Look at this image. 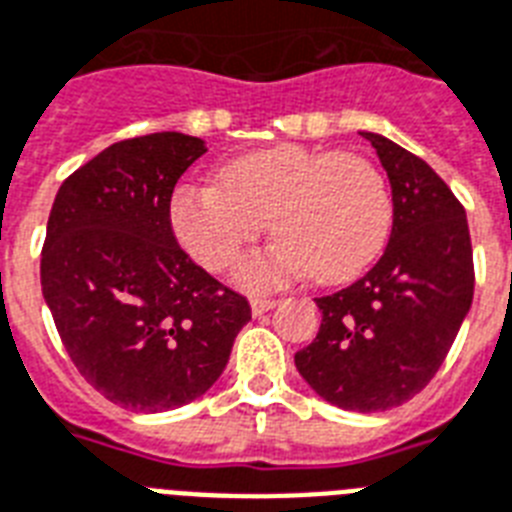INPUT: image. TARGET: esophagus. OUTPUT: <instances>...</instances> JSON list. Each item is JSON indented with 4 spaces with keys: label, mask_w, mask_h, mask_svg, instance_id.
<instances>
[{
    "label": "esophagus",
    "mask_w": 512,
    "mask_h": 512,
    "mask_svg": "<svg viewBox=\"0 0 512 512\" xmlns=\"http://www.w3.org/2000/svg\"><path fill=\"white\" fill-rule=\"evenodd\" d=\"M249 305H252V313L263 315V313H268V310H273L278 302H276V299H270V297H255L252 302H249Z\"/></svg>",
    "instance_id": "obj_1"
}]
</instances>
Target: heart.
<instances>
[{
    "mask_svg": "<svg viewBox=\"0 0 512 512\" xmlns=\"http://www.w3.org/2000/svg\"><path fill=\"white\" fill-rule=\"evenodd\" d=\"M392 215V191L376 162L302 144L234 157L213 184L178 186L168 207L178 244L213 273L231 268L270 220L278 242L236 270V281L252 292L307 270L318 284L360 276L381 255Z\"/></svg>",
    "mask_w": 512,
    "mask_h": 512,
    "instance_id": "heart-1",
    "label": "heart"
}]
</instances>
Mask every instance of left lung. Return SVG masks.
<instances>
[{
  "mask_svg": "<svg viewBox=\"0 0 512 512\" xmlns=\"http://www.w3.org/2000/svg\"><path fill=\"white\" fill-rule=\"evenodd\" d=\"M392 184L384 255L342 292L318 297L321 328L294 365L342 410L378 413L413 400L436 376L473 302L465 210L429 162L363 134Z\"/></svg>",
  "mask_w": 512,
  "mask_h": 512,
  "instance_id": "1",
  "label": "left lung"
}]
</instances>
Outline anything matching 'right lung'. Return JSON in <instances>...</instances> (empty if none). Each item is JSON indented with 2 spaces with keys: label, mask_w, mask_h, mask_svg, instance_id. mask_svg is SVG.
<instances>
[{
  "label": "right lung",
  "mask_w": 512,
  "mask_h": 512,
  "mask_svg": "<svg viewBox=\"0 0 512 512\" xmlns=\"http://www.w3.org/2000/svg\"><path fill=\"white\" fill-rule=\"evenodd\" d=\"M197 136L118 141L62 181L41 249V292L78 373L136 413L189 405L223 373L247 297L178 247L168 207L205 155Z\"/></svg>",
  "instance_id": "right-lung-1"
}]
</instances>
